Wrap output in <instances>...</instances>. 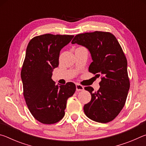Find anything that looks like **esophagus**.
<instances>
[{
	"instance_id": "esophagus-1",
	"label": "esophagus",
	"mask_w": 146,
	"mask_h": 146,
	"mask_svg": "<svg viewBox=\"0 0 146 146\" xmlns=\"http://www.w3.org/2000/svg\"><path fill=\"white\" fill-rule=\"evenodd\" d=\"M76 91H82L84 90V88L82 85L79 84H76Z\"/></svg>"
}]
</instances>
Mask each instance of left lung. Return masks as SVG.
<instances>
[{"mask_svg":"<svg viewBox=\"0 0 146 146\" xmlns=\"http://www.w3.org/2000/svg\"><path fill=\"white\" fill-rule=\"evenodd\" d=\"M71 43L90 51L93 62L89 71L102 76L97 92L91 86L85 88L91 100L84 106V111L95 122L112 121L124 106L130 87L127 59L120 44L112 33L104 31L78 34Z\"/></svg>","mask_w":146,"mask_h":146,"instance_id":"obj_1","label":"left lung"}]
</instances>
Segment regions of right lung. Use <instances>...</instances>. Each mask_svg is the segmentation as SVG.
I'll use <instances>...</instances> for the list:
<instances>
[{
    "instance_id": "obj_1",
    "label": "right lung",
    "mask_w": 146,
    "mask_h": 146,
    "mask_svg": "<svg viewBox=\"0 0 146 146\" xmlns=\"http://www.w3.org/2000/svg\"><path fill=\"white\" fill-rule=\"evenodd\" d=\"M73 35L44 34L29 41L21 70L23 95L33 117L45 124L60 121L65 115L68 98L76 90L73 82L56 85L51 76L58 66L60 50Z\"/></svg>"
}]
</instances>
